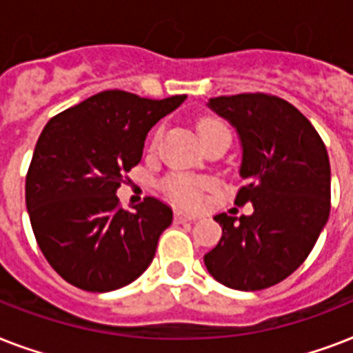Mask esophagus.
I'll return each instance as SVG.
<instances>
[{"label": "esophagus", "mask_w": 353, "mask_h": 353, "mask_svg": "<svg viewBox=\"0 0 353 353\" xmlns=\"http://www.w3.org/2000/svg\"><path fill=\"white\" fill-rule=\"evenodd\" d=\"M174 220H176V223H185V221L196 220V216L187 214V212H181V210H176V212H174Z\"/></svg>", "instance_id": "esophagus-1"}]
</instances>
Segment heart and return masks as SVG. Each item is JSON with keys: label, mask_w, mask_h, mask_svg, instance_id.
I'll use <instances>...</instances> for the list:
<instances>
[{"label": "heart", "mask_w": 353, "mask_h": 353, "mask_svg": "<svg viewBox=\"0 0 353 353\" xmlns=\"http://www.w3.org/2000/svg\"><path fill=\"white\" fill-rule=\"evenodd\" d=\"M198 132L201 141H203V139L210 137V135L227 132V128L220 121H216V119L205 117L198 122ZM157 139H159V132L154 133L152 144L157 143ZM205 188H207V181L190 176H172L163 181V192L174 203L181 205V207H196V205H199Z\"/></svg>", "instance_id": "obj_1"}]
</instances>
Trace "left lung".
I'll return each instance as SVG.
<instances>
[{"label": "left lung", "instance_id": "8db88e82", "mask_svg": "<svg viewBox=\"0 0 353 353\" xmlns=\"http://www.w3.org/2000/svg\"><path fill=\"white\" fill-rule=\"evenodd\" d=\"M209 108L240 135L245 185L234 203H252V214L214 216L223 234L203 262L227 288L265 290L301 268L328 221V152L312 122L279 97H216Z\"/></svg>", "mask_w": 353, "mask_h": 353}]
</instances>
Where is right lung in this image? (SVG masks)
I'll return each instance as SVG.
<instances>
[{
    "mask_svg": "<svg viewBox=\"0 0 353 353\" xmlns=\"http://www.w3.org/2000/svg\"><path fill=\"white\" fill-rule=\"evenodd\" d=\"M185 99L108 90L46 124L25 179V203L43 256L69 284L106 293L152 263L172 209L148 196L130 212L115 192L139 165L152 126Z\"/></svg>",
    "mask_w": 353,
    "mask_h": 353,
    "instance_id": "obj_1",
    "label": "right lung"
}]
</instances>
